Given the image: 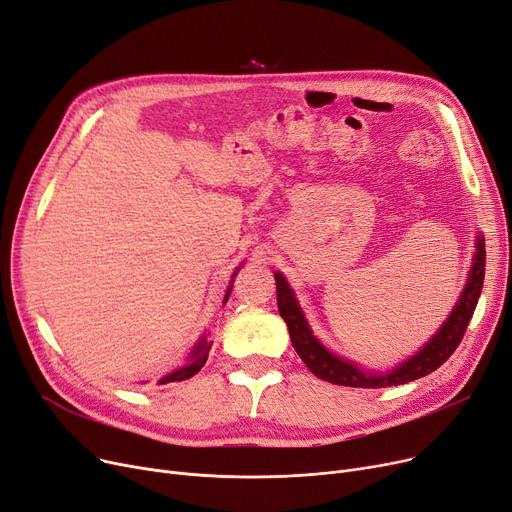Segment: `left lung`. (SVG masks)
Listing matches in <instances>:
<instances>
[{
  "label": "left lung",
  "mask_w": 512,
  "mask_h": 512,
  "mask_svg": "<svg viewBox=\"0 0 512 512\" xmlns=\"http://www.w3.org/2000/svg\"><path fill=\"white\" fill-rule=\"evenodd\" d=\"M276 293H278V311L282 320L288 326V335H291V343L303 364L314 372L318 379L328 381L332 385L343 387H364V389H376V387H393V385H406L410 381L427 376L433 370H437L443 362L460 345L464 330L469 326L473 311L477 307L483 278H485V240L481 234L475 238V255L473 265L469 270V278L462 288V293L450 311V316L439 326L435 335L422 345L408 360L399 362L391 370L385 372H370L360 368L355 362H349L341 355H335L330 349H326L318 337L311 332L303 309L295 297V291L288 284V280L276 272Z\"/></svg>",
  "instance_id": "8db88e82"
}]
</instances>
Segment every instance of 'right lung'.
I'll return each instance as SVG.
<instances>
[{
	"label": "right lung",
	"mask_w": 512,
	"mask_h": 512,
	"mask_svg": "<svg viewBox=\"0 0 512 512\" xmlns=\"http://www.w3.org/2000/svg\"><path fill=\"white\" fill-rule=\"evenodd\" d=\"M244 265V263H242ZM242 265H238V268L234 270V274H232V282H234V276L238 274V270L242 268ZM232 282H230V286H228V291H226V297H224V305L228 303V299H230V293H232ZM211 341H209V337H207V332H203L201 337H198V341L194 343V347H192V351H190V355H188V360H186V364L184 366H180L177 370H173V372H169V374H165L163 379L159 381V385H167V383H180V381H186V379H190V376H194L198 370H201L203 366H205V362H207V358H209V351H211Z\"/></svg>",
	"instance_id": "obj_1"
}]
</instances>
